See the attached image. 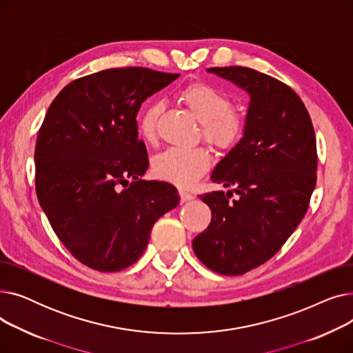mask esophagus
<instances>
[{"mask_svg": "<svg viewBox=\"0 0 353 353\" xmlns=\"http://www.w3.org/2000/svg\"><path fill=\"white\" fill-rule=\"evenodd\" d=\"M179 196H180V200L184 203V201H189L192 199H194V196L186 190H179Z\"/></svg>", "mask_w": 353, "mask_h": 353, "instance_id": "esophagus-1", "label": "esophagus"}]
</instances>
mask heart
I'll list each match as a JSON object with an SVG mask.
<instances>
[{"label": "heart", "instance_id": "heart-1", "mask_svg": "<svg viewBox=\"0 0 353 353\" xmlns=\"http://www.w3.org/2000/svg\"><path fill=\"white\" fill-rule=\"evenodd\" d=\"M179 100L188 107L196 120L201 123V137L219 150H230L242 140L246 123L233 108L228 92L209 83H192L183 87ZM160 105L147 103L137 117V132L145 143H154ZM212 164V156L205 147L167 148L153 160V173L157 179L180 188H188Z\"/></svg>", "mask_w": 353, "mask_h": 353}]
</instances>
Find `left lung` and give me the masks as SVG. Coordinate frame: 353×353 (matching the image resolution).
Wrapping results in <instances>:
<instances>
[{
    "mask_svg": "<svg viewBox=\"0 0 353 353\" xmlns=\"http://www.w3.org/2000/svg\"><path fill=\"white\" fill-rule=\"evenodd\" d=\"M209 71L246 90L250 104L242 140L212 174L233 190L200 196L212 220L193 250L213 272L237 276L279 252L306 214L316 186V137L303 101L285 83L242 65Z\"/></svg>",
    "mask_w": 353,
    "mask_h": 353,
    "instance_id": "obj_1",
    "label": "left lung"
}]
</instances>
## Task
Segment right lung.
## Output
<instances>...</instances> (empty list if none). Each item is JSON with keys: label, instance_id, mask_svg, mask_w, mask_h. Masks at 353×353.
<instances>
[{"label": "right lung", "instance_id": "right-lung-1", "mask_svg": "<svg viewBox=\"0 0 353 353\" xmlns=\"http://www.w3.org/2000/svg\"><path fill=\"white\" fill-rule=\"evenodd\" d=\"M180 74L103 70L71 81L48 107L35 144V192L67 250L99 272L132 266L153 225L179 205L174 186L140 177L141 103Z\"/></svg>", "mask_w": 353, "mask_h": 353}]
</instances>
